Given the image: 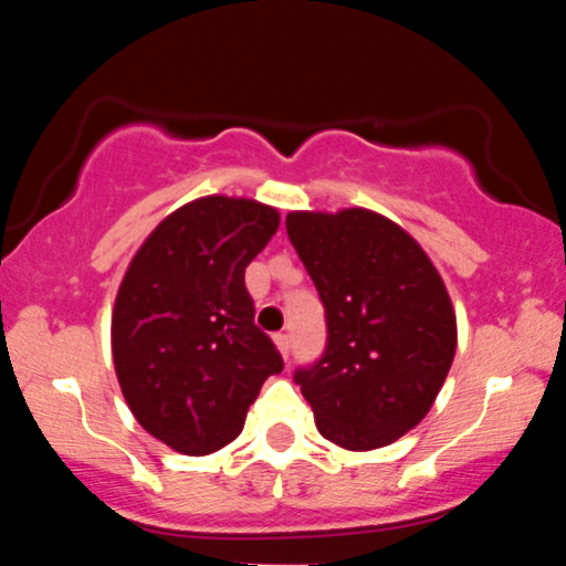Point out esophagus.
<instances>
[{"instance_id": "1", "label": "esophagus", "mask_w": 566, "mask_h": 566, "mask_svg": "<svg viewBox=\"0 0 566 566\" xmlns=\"http://www.w3.org/2000/svg\"><path fill=\"white\" fill-rule=\"evenodd\" d=\"M274 343H276L279 354H282V356H284V359H287V356H290V335L279 333V335H274Z\"/></svg>"}]
</instances>
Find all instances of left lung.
<instances>
[{
	"instance_id": "1",
	"label": "left lung",
	"mask_w": 566,
	"mask_h": 566,
	"mask_svg": "<svg viewBox=\"0 0 566 566\" xmlns=\"http://www.w3.org/2000/svg\"><path fill=\"white\" fill-rule=\"evenodd\" d=\"M290 242L327 311V350L295 382L324 439L394 444L433 407L458 348L437 265L399 223L365 207L290 212Z\"/></svg>"
}]
</instances>
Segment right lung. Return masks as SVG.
Returning <instances> with one entry per match:
<instances>
[{"instance_id":"add662e5","label":"right lung","mask_w":566,"mask_h":566,"mask_svg":"<svg viewBox=\"0 0 566 566\" xmlns=\"http://www.w3.org/2000/svg\"><path fill=\"white\" fill-rule=\"evenodd\" d=\"M276 229V207L212 193L170 212L127 265L112 314L116 380L135 420L175 452L231 444L282 373L244 287Z\"/></svg>"}]
</instances>
